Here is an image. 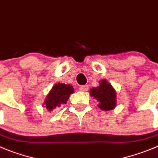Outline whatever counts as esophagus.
<instances>
[{"label": "esophagus", "instance_id": "obj_1", "mask_svg": "<svg viewBox=\"0 0 158 158\" xmlns=\"http://www.w3.org/2000/svg\"><path fill=\"white\" fill-rule=\"evenodd\" d=\"M79 90L80 91H82V92H86L87 91L88 89H89V87H88V86H86V85H85V86H79Z\"/></svg>", "mask_w": 158, "mask_h": 158}]
</instances>
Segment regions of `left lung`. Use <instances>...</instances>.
Returning a JSON list of instances; mask_svg holds the SVG:
<instances>
[{
    "mask_svg": "<svg viewBox=\"0 0 158 158\" xmlns=\"http://www.w3.org/2000/svg\"><path fill=\"white\" fill-rule=\"evenodd\" d=\"M89 94L99 102L98 106L102 110H113L117 106L116 89L106 79L99 81V86L92 87L89 89Z\"/></svg>",
    "mask_w": 158,
    "mask_h": 158,
    "instance_id": "left-lung-1",
    "label": "left lung"
}]
</instances>
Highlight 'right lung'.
Returning <instances> with one entry per match:
<instances>
[{
  "label": "right lung",
  "mask_w": 158,
  "mask_h": 158,
  "mask_svg": "<svg viewBox=\"0 0 158 158\" xmlns=\"http://www.w3.org/2000/svg\"><path fill=\"white\" fill-rule=\"evenodd\" d=\"M74 93V88L70 84H64L57 82L47 94L43 102V106L51 112L55 109L60 107L62 105L66 104L69 97Z\"/></svg>",
  "instance_id": "1"
}]
</instances>
